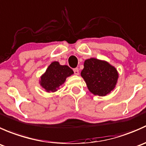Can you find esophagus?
Instances as JSON below:
<instances>
[{"label":"esophagus","mask_w":146,"mask_h":146,"mask_svg":"<svg viewBox=\"0 0 146 146\" xmlns=\"http://www.w3.org/2000/svg\"><path fill=\"white\" fill-rule=\"evenodd\" d=\"M73 72H74L75 75H78L79 74V70L78 68H76L73 69Z\"/></svg>","instance_id":"obj_1"}]
</instances>
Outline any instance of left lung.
Masks as SVG:
<instances>
[{
	"mask_svg": "<svg viewBox=\"0 0 146 146\" xmlns=\"http://www.w3.org/2000/svg\"><path fill=\"white\" fill-rule=\"evenodd\" d=\"M81 76L92 93L105 96L115 88L118 73L115 68L106 61L90 58L84 63Z\"/></svg>",
	"mask_w": 146,
	"mask_h": 146,
	"instance_id": "8db88e82",
	"label": "left lung"
}]
</instances>
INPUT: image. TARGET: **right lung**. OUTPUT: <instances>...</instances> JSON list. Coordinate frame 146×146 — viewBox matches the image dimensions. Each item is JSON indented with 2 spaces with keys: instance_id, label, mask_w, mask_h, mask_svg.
I'll use <instances>...</instances> for the list:
<instances>
[{
  "instance_id": "obj_1",
  "label": "right lung",
  "mask_w": 146,
  "mask_h": 146,
  "mask_svg": "<svg viewBox=\"0 0 146 146\" xmlns=\"http://www.w3.org/2000/svg\"><path fill=\"white\" fill-rule=\"evenodd\" d=\"M73 73V70L68 66H61L58 62L54 61L41 78V85L47 92H55L65 82L66 78Z\"/></svg>"
}]
</instances>
